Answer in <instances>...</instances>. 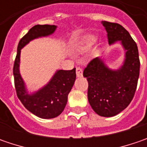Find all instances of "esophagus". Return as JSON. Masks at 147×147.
Segmentation results:
<instances>
[{
  "mask_svg": "<svg viewBox=\"0 0 147 147\" xmlns=\"http://www.w3.org/2000/svg\"><path fill=\"white\" fill-rule=\"evenodd\" d=\"M76 74L78 77L82 76V69L81 67H77L76 68Z\"/></svg>",
  "mask_w": 147,
  "mask_h": 147,
  "instance_id": "esophagus-1",
  "label": "esophagus"
}]
</instances>
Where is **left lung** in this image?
I'll list each match as a JSON object with an SVG mask.
<instances>
[{
	"label": "left lung",
	"mask_w": 147,
	"mask_h": 147,
	"mask_svg": "<svg viewBox=\"0 0 147 147\" xmlns=\"http://www.w3.org/2000/svg\"><path fill=\"white\" fill-rule=\"evenodd\" d=\"M110 44L121 41L126 50L124 64L118 70L107 68L100 58H94L83 70L88 82V101L100 116L112 117L127 108L137 90L140 59L138 49L129 32L120 24L102 21Z\"/></svg>",
	"instance_id": "1"
}]
</instances>
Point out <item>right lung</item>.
<instances>
[{"instance_id": "add662e5", "label": "right lung", "mask_w": 147, "mask_h": 147, "mask_svg": "<svg viewBox=\"0 0 147 147\" xmlns=\"http://www.w3.org/2000/svg\"><path fill=\"white\" fill-rule=\"evenodd\" d=\"M55 28L56 26L48 24L33 26L20 39L13 68L18 98L27 110L42 119H53L63 112L67 104L68 95L76 79L75 68L71 70H58L47 86L32 95H28L20 74V50L34 38L53 33Z\"/></svg>"}]
</instances>
